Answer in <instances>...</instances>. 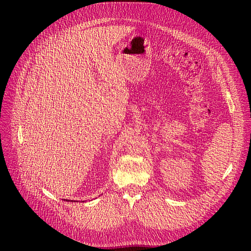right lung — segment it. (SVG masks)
Listing matches in <instances>:
<instances>
[{
    "label": "right lung",
    "instance_id": "right-lung-1",
    "mask_svg": "<svg viewBox=\"0 0 251 251\" xmlns=\"http://www.w3.org/2000/svg\"><path fill=\"white\" fill-rule=\"evenodd\" d=\"M68 201H69V200H68ZM82 202H83V201H82Z\"/></svg>",
    "mask_w": 251,
    "mask_h": 251
}]
</instances>
